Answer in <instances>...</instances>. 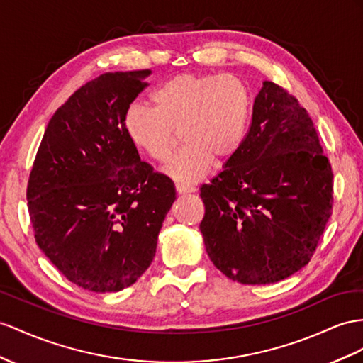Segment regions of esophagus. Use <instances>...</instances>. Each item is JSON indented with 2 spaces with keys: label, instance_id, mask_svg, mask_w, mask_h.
Instances as JSON below:
<instances>
[{
  "label": "esophagus",
  "instance_id": "esophagus-1",
  "mask_svg": "<svg viewBox=\"0 0 363 363\" xmlns=\"http://www.w3.org/2000/svg\"><path fill=\"white\" fill-rule=\"evenodd\" d=\"M194 187H187V185H182V184H176V191H178L179 194H187V193H193Z\"/></svg>",
  "mask_w": 363,
  "mask_h": 363
}]
</instances>
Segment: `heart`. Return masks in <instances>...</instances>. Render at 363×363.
<instances>
[{"label": "heart", "mask_w": 363, "mask_h": 363, "mask_svg": "<svg viewBox=\"0 0 363 363\" xmlns=\"http://www.w3.org/2000/svg\"><path fill=\"white\" fill-rule=\"evenodd\" d=\"M153 107L132 106L124 115L127 138L155 161H165L181 128L185 147L162 172L181 184L202 179L213 160L224 162L244 141L252 111L245 82L235 75L182 73L152 93Z\"/></svg>", "instance_id": "1"}]
</instances>
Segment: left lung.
Masks as SVG:
<instances>
[{
  "label": "left lung",
  "mask_w": 363,
  "mask_h": 363,
  "mask_svg": "<svg viewBox=\"0 0 363 363\" xmlns=\"http://www.w3.org/2000/svg\"><path fill=\"white\" fill-rule=\"evenodd\" d=\"M201 198L203 244L227 277L267 285L310 262L333 211V172L294 96L264 81L245 139Z\"/></svg>",
  "instance_id": "obj_1"
}]
</instances>
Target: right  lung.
<instances>
[{
  "label": "right lung",
  "instance_id": "add662e5",
  "mask_svg": "<svg viewBox=\"0 0 363 363\" xmlns=\"http://www.w3.org/2000/svg\"><path fill=\"white\" fill-rule=\"evenodd\" d=\"M152 70L102 73L50 118L27 185L35 240L70 282L116 293L150 267L172 179L143 162L123 119Z\"/></svg>",
  "mask_w": 363,
  "mask_h": 363
}]
</instances>
